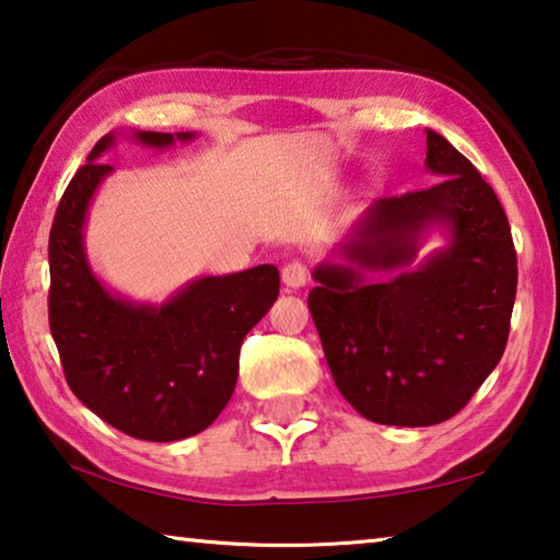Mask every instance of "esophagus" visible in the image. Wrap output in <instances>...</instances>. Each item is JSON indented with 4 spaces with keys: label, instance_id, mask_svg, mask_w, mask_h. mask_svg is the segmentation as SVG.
<instances>
[{
    "label": "esophagus",
    "instance_id": "esophagus-1",
    "mask_svg": "<svg viewBox=\"0 0 560 560\" xmlns=\"http://www.w3.org/2000/svg\"><path fill=\"white\" fill-rule=\"evenodd\" d=\"M281 281L287 289H303L308 281V271L301 261H291L281 269Z\"/></svg>",
    "mask_w": 560,
    "mask_h": 560
}]
</instances>
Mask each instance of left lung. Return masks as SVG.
I'll list each match as a JSON object with an SVG mask.
<instances>
[{"label":"left lung","mask_w":560,"mask_h":560,"mask_svg":"<svg viewBox=\"0 0 560 560\" xmlns=\"http://www.w3.org/2000/svg\"><path fill=\"white\" fill-rule=\"evenodd\" d=\"M420 192L373 202L314 269L308 311L340 395L365 420L430 428L457 415L504 355L516 252L504 210L428 130ZM438 229L445 244L416 259Z\"/></svg>","instance_id":"8db88e82"}]
</instances>
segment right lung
<instances>
[{
    "label": "right lung",
    "mask_w": 560,
    "mask_h": 560,
    "mask_svg": "<svg viewBox=\"0 0 560 560\" xmlns=\"http://www.w3.org/2000/svg\"><path fill=\"white\" fill-rule=\"evenodd\" d=\"M122 136V132H120ZM132 143L165 150L197 132L130 130ZM108 132L66 187L49 236V326L73 395L136 440L177 442L220 417L240 375L244 336L279 296V269L261 264L200 277L165 301H132L108 289L86 254L89 207L113 175L101 163Z\"/></svg>",
    "instance_id": "obj_1"
}]
</instances>
